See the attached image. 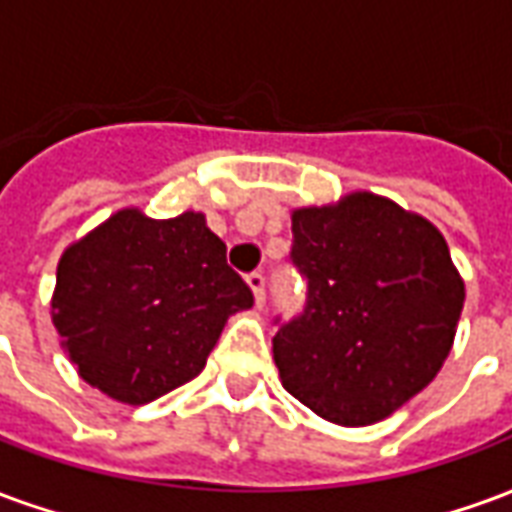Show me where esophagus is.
Returning a JSON list of instances; mask_svg holds the SVG:
<instances>
[{"instance_id": "obj_1", "label": "esophagus", "mask_w": 512, "mask_h": 512, "mask_svg": "<svg viewBox=\"0 0 512 512\" xmlns=\"http://www.w3.org/2000/svg\"><path fill=\"white\" fill-rule=\"evenodd\" d=\"M246 282H249V288L255 293L257 307H263V304H266V277H263L260 271H252V274L246 277Z\"/></svg>"}]
</instances>
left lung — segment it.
Returning a JSON list of instances; mask_svg holds the SVG:
<instances>
[{"label":"left lung","instance_id":"1","mask_svg":"<svg viewBox=\"0 0 512 512\" xmlns=\"http://www.w3.org/2000/svg\"><path fill=\"white\" fill-rule=\"evenodd\" d=\"M290 219L307 304L274 334L282 386L334 425L381 422L450 356L466 296L450 246L428 219L370 191Z\"/></svg>","mask_w":512,"mask_h":512}]
</instances>
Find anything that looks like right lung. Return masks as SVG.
Instances as JSON below:
<instances>
[{"instance_id":"right-lung-1","label":"right lung","mask_w":512,"mask_h":512,"mask_svg":"<svg viewBox=\"0 0 512 512\" xmlns=\"http://www.w3.org/2000/svg\"><path fill=\"white\" fill-rule=\"evenodd\" d=\"M252 304L202 213L123 208L62 252L51 321L87 384L142 406L200 376L227 318Z\"/></svg>"}]
</instances>
